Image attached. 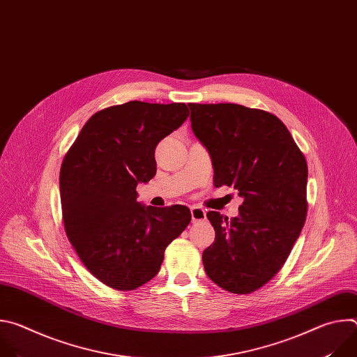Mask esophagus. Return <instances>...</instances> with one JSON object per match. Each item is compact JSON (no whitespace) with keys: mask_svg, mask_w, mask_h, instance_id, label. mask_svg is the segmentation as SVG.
I'll list each match as a JSON object with an SVG mask.
<instances>
[{"mask_svg":"<svg viewBox=\"0 0 357 357\" xmlns=\"http://www.w3.org/2000/svg\"><path fill=\"white\" fill-rule=\"evenodd\" d=\"M190 215H192V222H203L206 220V212L205 209H202L199 206H193L190 208Z\"/></svg>","mask_w":357,"mask_h":357,"instance_id":"34e87169","label":"esophagus"}]
</instances>
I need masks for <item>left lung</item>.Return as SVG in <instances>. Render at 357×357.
<instances>
[{
  "label": "left lung",
  "instance_id": "left-lung-1",
  "mask_svg": "<svg viewBox=\"0 0 357 357\" xmlns=\"http://www.w3.org/2000/svg\"><path fill=\"white\" fill-rule=\"evenodd\" d=\"M188 106L215 186L243 197L236 218L208 212L216 237L202 254L203 266L220 288L250 294L281 270L299 237L308 209L307 161L274 114L231 103Z\"/></svg>",
  "mask_w": 357,
  "mask_h": 357
}]
</instances>
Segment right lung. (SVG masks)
Masks as SVG:
<instances>
[{
  "label": "right lung",
  "instance_id": "1",
  "mask_svg": "<svg viewBox=\"0 0 357 357\" xmlns=\"http://www.w3.org/2000/svg\"><path fill=\"white\" fill-rule=\"evenodd\" d=\"M189 116L185 103L128 101L93 114L61 167L68 238L101 282L135 289L154 278L168 244L189 225L190 211L145 206L137 185L155 176V146Z\"/></svg>",
  "mask_w": 357,
  "mask_h": 357
}]
</instances>
